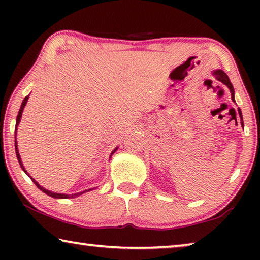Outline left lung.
Instances as JSON below:
<instances>
[{
    "instance_id": "left-lung-1",
    "label": "left lung",
    "mask_w": 260,
    "mask_h": 260,
    "mask_svg": "<svg viewBox=\"0 0 260 260\" xmlns=\"http://www.w3.org/2000/svg\"><path fill=\"white\" fill-rule=\"evenodd\" d=\"M213 74H214V77L217 78L219 81H221L222 83H225V85H226L228 88H230L231 93H232V100L234 101V88H233L232 82H231L230 78H228L227 74H226L225 72H223V71H221V70H217V71L213 72ZM234 102H235V101H234ZM239 113H240L241 119H243V118H242V112H241L240 109H239ZM242 125H243V121H242Z\"/></svg>"
}]
</instances>
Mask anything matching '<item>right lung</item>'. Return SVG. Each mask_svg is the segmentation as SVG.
<instances>
[{"mask_svg":"<svg viewBox=\"0 0 260 260\" xmlns=\"http://www.w3.org/2000/svg\"><path fill=\"white\" fill-rule=\"evenodd\" d=\"M29 96V95H28ZM28 96H26V98L24 99V101H23V103H21V107H20V109H19V112H18V116H17V120H16V131H17V126H18V124H19V121H20V118H21V113H23V110H24V108H25V105H26V103H27V101H28ZM15 142H17V141H15ZM15 148H16V155H17V159H18V161H19V164H20V166H21V169H23L24 171H25V169H24V166H23V162H21V160H20V156H19V152H18V149H17V143H15ZM116 151V149H114L113 150V152ZM112 152V153H113ZM26 172V171H25ZM26 174L28 175V177L30 178V175L26 172ZM32 179V178H30ZM32 181L35 183V186H37L39 189H41V190L43 191V192H46L47 195H49V196H51V197H55V199H71V197H74V196H78V193H72V195H64V193H56V192H51V191H49V190H47V189H45L43 187H41L40 184H39L37 181H35L34 179H32ZM90 190V189H89ZM79 195H80V193H79Z\"/></svg>","mask_w":260,"mask_h":260,"instance_id":"obj_1","label":"right lung"}]
</instances>
